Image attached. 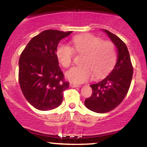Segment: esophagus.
<instances>
[{
    "label": "esophagus",
    "instance_id": "esophagus-1",
    "mask_svg": "<svg viewBox=\"0 0 147 147\" xmlns=\"http://www.w3.org/2000/svg\"><path fill=\"white\" fill-rule=\"evenodd\" d=\"M70 86L72 88H79V87H81V86L79 85V84H76L74 83H70Z\"/></svg>",
    "mask_w": 147,
    "mask_h": 147
}]
</instances>
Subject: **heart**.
Masks as SVG:
<instances>
[{"instance_id":"obj_1","label":"heart","mask_w":147,"mask_h":147,"mask_svg":"<svg viewBox=\"0 0 147 147\" xmlns=\"http://www.w3.org/2000/svg\"><path fill=\"white\" fill-rule=\"evenodd\" d=\"M73 48L61 43L57 49V57L64 68L72 63L75 51L85 54L82 65L68 70L66 78L74 84H82L93 77H99L108 73L115 63L117 59L115 48L109 41H103L99 37L90 34L76 36L72 41Z\"/></svg>"}]
</instances>
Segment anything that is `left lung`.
Returning a JSON list of instances; mask_svg holds the SVG:
<instances>
[{
	"instance_id": "8db88e82",
	"label": "left lung",
	"mask_w": 147,
	"mask_h": 147,
	"mask_svg": "<svg viewBox=\"0 0 147 147\" xmlns=\"http://www.w3.org/2000/svg\"><path fill=\"white\" fill-rule=\"evenodd\" d=\"M117 48V59L113 70L105 79L91 84L92 93L86 99L85 106L90 111L104 113L113 110L126 97L133 77V65L125 43L117 36L104 30Z\"/></svg>"
}]
</instances>
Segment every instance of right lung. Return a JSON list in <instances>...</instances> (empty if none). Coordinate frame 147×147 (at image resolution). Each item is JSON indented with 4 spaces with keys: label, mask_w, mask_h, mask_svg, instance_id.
<instances>
[{
    "label": "right lung",
    "mask_w": 147,
    "mask_h": 147,
    "mask_svg": "<svg viewBox=\"0 0 147 147\" xmlns=\"http://www.w3.org/2000/svg\"><path fill=\"white\" fill-rule=\"evenodd\" d=\"M72 32L45 30L34 36L22 52L18 61L20 86L27 101L38 110L58 107L63 91L69 88L56 52L59 41Z\"/></svg>",
    "instance_id": "1"
}]
</instances>
